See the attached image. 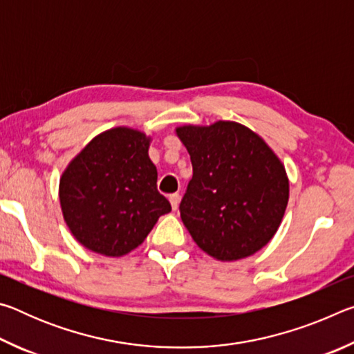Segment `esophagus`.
I'll list each match as a JSON object with an SVG mask.
<instances>
[{"instance_id":"1","label":"esophagus","mask_w":354,"mask_h":354,"mask_svg":"<svg viewBox=\"0 0 354 354\" xmlns=\"http://www.w3.org/2000/svg\"><path fill=\"white\" fill-rule=\"evenodd\" d=\"M169 200H170V205H171V209H173V211H176V209H178V205H179V194H173V195H170V196H169Z\"/></svg>"}]
</instances>
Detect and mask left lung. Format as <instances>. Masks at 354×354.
I'll return each mask as SVG.
<instances>
[{"mask_svg": "<svg viewBox=\"0 0 354 354\" xmlns=\"http://www.w3.org/2000/svg\"><path fill=\"white\" fill-rule=\"evenodd\" d=\"M175 131L194 167L179 211L195 243L223 262L266 247L289 201V178L273 149L254 131L227 120Z\"/></svg>", "mask_w": 354, "mask_h": 354, "instance_id": "8db88e82", "label": "left lung"}]
</instances>
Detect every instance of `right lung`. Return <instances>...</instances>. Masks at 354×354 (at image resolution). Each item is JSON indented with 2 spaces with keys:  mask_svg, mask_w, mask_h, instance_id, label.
<instances>
[{
  "mask_svg": "<svg viewBox=\"0 0 354 354\" xmlns=\"http://www.w3.org/2000/svg\"><path fill=\"white\" fill-rule=\"evenodd\" d=\"M149 143L142 131L118 127L93 137L70 160L59 181V201L82 247L109 257L128 254L171 211L156 187Z\"/></svg>",
  "mask_w": 354,
  "mask_h": 354,
  "instance_id": "obj_1",
  "label": "right lung"
}]
</instances>
